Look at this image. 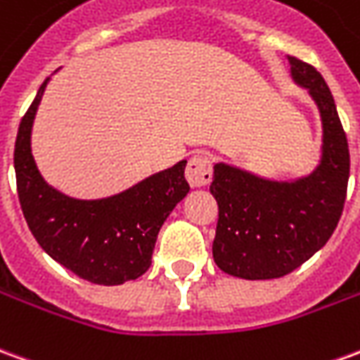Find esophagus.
Listing matches in <instances>:
<instances>
[{
    "instance_id": "34e87169",
    "label": "esophagus",
    "mask_w": 360,
    "mask_h": 360,
    "mask_svg": "<svg viewBox=\"0 0 360 360\" xmlns=\"http://www.w3.org/2000/svg\"><path fill=\"white\" fill-rule=\"evenodd\" d=\"M185 177H187L188 185L193 188L206 187L212 181V163H210V158L205 154L193 155L187 163Z\"/></svg>"
}]
</instances>
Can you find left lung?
Here are the masks:
<instances>
[{
  "label": "left lung",
  "mask_w": 360,
  "mask_h": 360,
  "mask_svg": "<svg viewBox=\"0 0 360 360\" xmlns=\"http://www.w3.org/2000/svg\"><path fill=\"white\" fill-rule=\"evenodd\" d=\"M296 84L318 105L323 154L318 169L292 183L214 165L210 193L218 202L212 257L224 273L248 281L278 278L321 250L338 228L347 197L349 144L333 95L310 64L288 56Z\"/></svg>",
  "instance_id": "1"
}]
</instances>
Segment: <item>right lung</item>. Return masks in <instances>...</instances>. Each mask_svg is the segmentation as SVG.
Returning a JSON list of instances; mask_svg holds the SVG:
<instances>
[{
  "instance_id": "1",
  "label": "right lung",
  "mask_w": 360,
  "mask_h": 360,
  "mask_svg": "<svg viewBox=\"0 0 360 360\" xmlns=\"http://www.w3.org/2000/svg\"><path fill=\"white\" fill-rule=\"evenodd\" d=\"M49 77L25 112L15 140L19 202L39 245L60 265L95 285H122L152 265L162 224L188 193L183 160L115 197L77 200L46 185L31 154L32 120Z\"/></svg>"
}]
</instances>
